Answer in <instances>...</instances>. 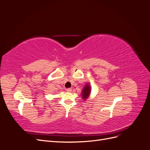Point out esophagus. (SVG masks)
Returning a JSON list of instances; mask_svg holds the SVG:
<instances>
[{
	"instance_id": "1",
	"label": "esophagus",
	"mask_w": 150,
	"mask_h": 150,
	"mask_svg": "<svg viewBox=\"0 0 150 150\" xmlns=\"http://www.w3.org/2000/svg\"><path fill=\"white\" fill-rule=\"evenodd\" d=\"M67 92H71L72 91V89L71 88H67L66 89Z\"/></svg>"
}]
</instances>
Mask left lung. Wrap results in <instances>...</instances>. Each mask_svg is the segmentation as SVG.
Instances as JSON below:
<instances>
[{"instance_id": "left-lung-1", "label": "left lung", "mask_w": 150, "mask_h": 150, "mask_svg": "<svg viewBox=\"0 0 150 150\" xmlns=\"http://www.w3.org/2000/svg\"><path fill=\"white\" fill-rule=\"evenodd\" d=\"M90 93H91V86L89 85L88 83H87L85 85L84 88H83L82 94H81L82 95V97L84 100H86V99L89 97Z\"/></svg>"}]
</instances>
